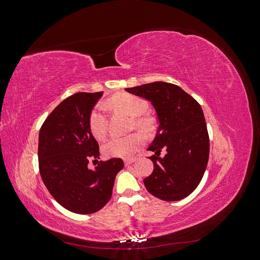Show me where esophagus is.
I'll return each instance as SVG.
<instances>
[{"mask_svg":"<svg viewBox=\"0 0 260 260\" xmlns=\"http://www.w3.org/2000/svg\"><path fill=\"white\" fill-rule=\"evenodd\" d=\"M136 160H137V158H127V159H124V165L125 166H128V165L133 164Z\"/></svg>","mask_w":260,"mask_h":260,"instance_id":"esophagus-1","label":"esophagus"}]
</instances>
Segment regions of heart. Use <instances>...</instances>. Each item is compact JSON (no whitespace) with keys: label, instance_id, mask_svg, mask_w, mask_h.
I'll use <instances>...</instances> for the list:
<instances>
[{"label":"heart","instance_id":"obj_1","mask_svg":"<svg viewBox=\"0 0 260 260\" xmlns=\"http://www.w3.org/2000/svg\"><path fill=\"white\" fill-rule=\"evenodd\" d=\"M109 106L119 109L127 115L135 117V124L143 131H151L154 127L153 118L145 116L148 104L143 99L130 93L116 94L107 101ZM88 124L91 135L101 141L106 137L107 119L103 107L94 106L89 115ZM144 143V138L140 133H132L127 137H114L109 139L102 147L104 155L107 157H120L128 158L135 155Z\"/></svg>","mask_w":260,"mask_h":260}]
</instances>
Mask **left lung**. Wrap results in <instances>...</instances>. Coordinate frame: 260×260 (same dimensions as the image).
<instances>
[{"mask_svg": "<svg viewBox=\"0 0 260 260\" xmlns=\"http://www.w3.org/2000/svg\"><path fill=\"white\" fill-rule=\"evenodd\" d=\"M125 91L148 100L154 106L159 127L148 151L154 164L151 176L143 180L155 198L174 202L190 195L206 170L209 137L205 117L198 101L180 86L157 81ZM164 148L168 153L159 155Z\"/></svg>", "mask_w": 260, "mask_h": 260, "instance_id": "8db88e82", "label": "left lung"}]
</instances>
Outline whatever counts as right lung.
I'll list each match as a JSON object with an SVG mask.
<instances>
[{"label": "right lung", "instance_id": "add662e5", "mask_svg": "<svg viewBox=\"0 0 260 260\" xmlns=\"http://www.w3.org/2000/svg\"><path fill=\"white\" fill-rule=\"evenodd\" d=\"M103 92H79L67 98L48 116L39 133V170L59 205L76 214H93L112 198L121 158L100 159L99 143L88 119ZM98 166L90 170L88 161Z\"/></svg>", "mask_w": 260, "mask_h": 260}]
</instances>
